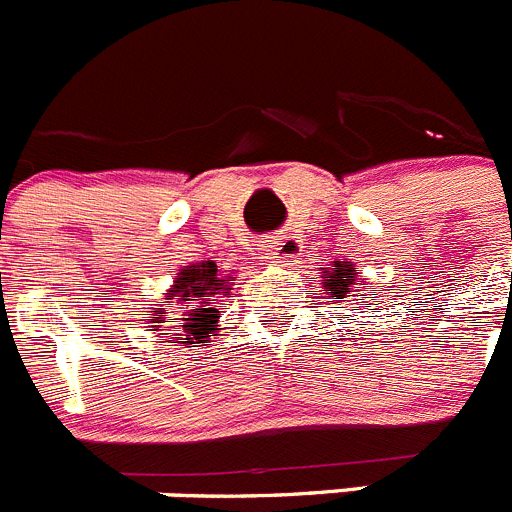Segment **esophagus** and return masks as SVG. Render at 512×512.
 Returning a JSON list of instances; mask_svg holds the SVG:
<instances>
[{
    "label": "esophagus",
    "instance_id": "esophagus-1",
    "mask_svg": "<svg viewBox=\"0 0 512 512\" xmlns=\"http://www.w3.org/2000/svg\"><path fill=\"white\" fill-rule=\"evenodd\" d=\"M282 238H277V241H266L264 246H261V251H264V259H269L271 264H279V259H284L282 253Z\"/></svg>",
    "mask_w": 512,
    "mask_h": 512
}]
</instances>
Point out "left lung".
Returning <instances> with one entry per match:
<instances>
[{"label": "left lung", "instance_id": "1", "mask_svg": "<svg viewBox=\"0 0 512 512\" xmlns=\"http://www.w3.org/2000/svg\"><path fill=\"white\" fill-rule=\"evenodd\" d=\"M356 279H359V271L354 269L351 261H333L330 269L323 271V279H320V282H323L325 292L330 295L328 300L343 302L346 297H354Z\"/></svg>", "mask_w": 512, "mask_h": 512}]
</instances>
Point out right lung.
<instances>
[{"label": "right lung", "instance_id": "add662e5", "mask_svg": "<svg viewBox=\"0 0 512 512\" xmlns=\"http://www.w3.org/2000/svg\"><path fill=\"white\" fill-rule=\"evenodd\" d=\"M235 277H223L217 271L215 261H202L179 269L171 289L166 292V305L151 310V328L174 330L176 343H210V333L217 336V295H228L230 284ZM166 336V333H161Z\"/></svg>", "mask_w": 512, "mask_h": 512}]
</instances>
